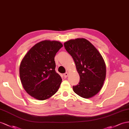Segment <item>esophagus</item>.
<instances>
[{"label": "esophagus", "instance_id": "34e87169", "mask_svg": "<svg viewBox=\"0 0 129 129\" xmlns=\"http://www.w3.org/2000/svg\"><path fill=\"white\" fill-rule=\"evenodd\" d=\"M68 75H69V73H68V72H65V74H63V76H64V77L65 78L67 77L68 76Z\"/></svg>", "mask_w": 129, "mask_h": 129}]
</instances>
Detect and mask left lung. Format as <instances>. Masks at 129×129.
Instances as JSON below:
<instances>
[{
	"mask_svg": "<svg viewBox=\"0 0 129 129\" xmlns=\"http://www.w3.org/2000/svg\"><path fill=\"white\" fill-rule=\"evenodd\" d=\"M64 47L73 58L80 81L73 86L76 94L88 99L98 93L104 84L106 69L97 49L87 40L81 38L65 42Z\"/></svg>",
	"mask_w": 129,
	"mask_h": 129,
	"instance_id": "left-lung-1",
	"label": "left lung"
}]
</instances>
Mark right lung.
I'll return each mask as SVG.
<instances>
[{"label":"right lung","mask_w":129,"mask_h":129,"mask_svg":"<svg viewBox=\"0 0 129 129\" xmlns=\"http://www.w3.org/2000/svg\"><path fill=\"white\" fill-rule=\"evenodd\" d=\"M61 43L45 40L35 45L24 56L19 76L25 90L36 99L44 100L56 93L62 79L55 72L54 57Z\"/></svg>","instance_id":"add662e5"}]
</instances>
